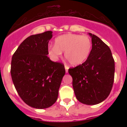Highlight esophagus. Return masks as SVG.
I'll list each match as a JSON object with an SVG mask.
<instances>
[{
    "instance_id": "esophagus-1",
    "label": "esophagus",
    "mask_w": 127,
    "mask_h": 127,
    "mask_svg": "<svg viewBox=\"0 0 127 127\" xmlns=\"http://www.w3.org/2000/svg\"><path fill=\"white\" fill-rule=\"evenodd\" d=\"M65 72L67 73L68 72V69H69V67L67 65H65Z\"/></svg>"
}]
</instances>
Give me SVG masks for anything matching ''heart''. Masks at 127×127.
<instances>
[{"mask_svg": "<svg viewBox=\"0 0 127 127\" xmlns=\"http://www.w3.org/2000/svg\"><path fill=\"white\" fill-rule=\"evenodd\" d=\"M92 49V42L87 35L68 33L58 36L55 45L50 46L48 55L52 61L56 62L64 51L65 58L72 65L77 66L85 62Z\"/></svg>", "mask_w": 127, "mask_h": 127, "instance_id": "b5f03b06", "label": "heart"}]
</instances>
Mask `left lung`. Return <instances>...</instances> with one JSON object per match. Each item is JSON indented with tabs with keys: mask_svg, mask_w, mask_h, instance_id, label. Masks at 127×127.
Here are the masks:
<instances>
[{
	"mask_svg": "<svg viewBox=\"0 0 127 127\" xmlns=\"http://www.w3.org/2000/svg\"><path fill=\"white\" fill-rule=\"evenodd\" d=\"M92 38V49L81 65L69 69L76 98L86 105H95L109 95L114 77V60L110 48L95 35Z\"/></svg>",
	"mask_w": 127,
	"mask_h": 127,
	"instance_id": "left-lung-1",
	"label": "left lung"
}]
</instances>
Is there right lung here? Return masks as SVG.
<instances>
[{
	"mask_svg": "<svg viewBox=\"0 0 127 127\" xmlns=\"http://www.w3.org/2000/svg\"><path fill=\"white\" fill-rule=\"evenodd\" d=\"M51 31L32 35L21 43L12 57L11 74L13 84L25 103L35 109L55 104L65 74L64 65L48 57Z\"/></svg>",
	"mask_w": 127,
	"mask_h": 127,
	"instance_id": "right-lung-1",
	"label": "right lung"
}]
</instances>
